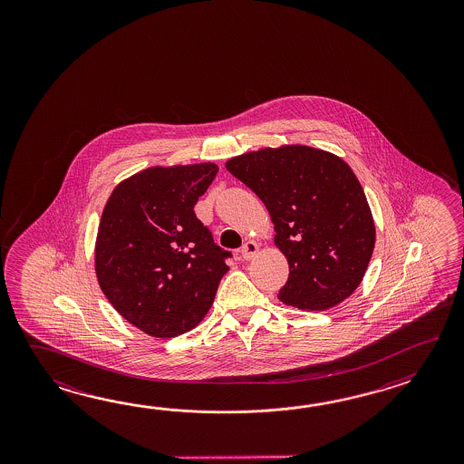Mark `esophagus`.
Instances as JSON below:
<instances>
[{
  "mask_svg": "<svg viewBox=\"0 0 464 464\" xmlns=\"http://www.w3.org/2000/svg\"><path fill=\"white\" fill-rule=\"evenodd\" d=\"M240 252H242V258H244V260H250V258H254V256H256V252H258V246H256L254 240H248V242L244 244Z\"/></svg>",
  "mask_w": 464,
  "mask_h": 464,
  "instance_id": "obj_1",
  "label": "esophagus"
}]
</instances>
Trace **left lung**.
I'll list each match as a JSON object with an SVG mask.
<instances>
[{
  "label": "left lung",
  "mask_w": 464,
  "mask_h": 464,
  "mask_svg": "<svg viewBox=\"0 0 464 464\" xmlns=\"http://www.w3.org/2000/svg\"><path fill=\"white\" fill-rule=\"evenodd\" d=\"M226 169L270 214L274 242L288 262L280 302L322 312L355 292L376 232L363 188L343 159L292 144L228 159Z\"/></svg>",
  "instance_id": "8db88e82"
}]
</instances>
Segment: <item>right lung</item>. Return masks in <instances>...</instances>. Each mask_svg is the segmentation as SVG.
Listing matches in <instances>:
<instances>
[{
    "mask_svg": "<svg viewBox=\"0 0 464 464\" xmlns=\"http://www.w3.org/2000/svg\"><path fill=\"white\" fill-rule=\"evenodd\" d=\"M218 170L214 162L144 169L121 180L104 206L94 246L99 286L148 335L198 326L227 274L230 252L194 212Z\"/></svg>",
    "mask_w": 464,
    "mask_h": 464,
    "instance_id": "obj_1",
    "label": "right lung"
}]
</instances>
